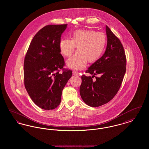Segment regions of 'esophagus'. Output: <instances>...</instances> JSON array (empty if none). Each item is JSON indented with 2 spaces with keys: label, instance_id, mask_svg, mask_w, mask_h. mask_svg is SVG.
<instances>
[{
  "label": "esophagus",
  "instance_id": "34e87169",
  "mask_svg": "<svg viewBox=\"0 0 149 149\" xmlns=\"http://www.w3.org/2000/svg\"><path fill=\"white\" fill-rule=\"evenodd\" d=\"M72 74L74 75H78V73L77 71H72Z\"/></svg>",
  "mask_w": 149,
  "mask_h": 149
}]
</instances>
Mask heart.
<instances>
[{
  "instance_id": "1",
  "label": "heart",
  "mask_w": 149,
  "mask_h": 149,
  "mask_svg": "<svg viewBox=\"0 0 149 149\" xmlns=\"http://www.w3.org/2000/svg\"><path fill=\"white\" fill-rule=\"evenodd\" d=\"M106 42V36L102 32L92 29H79L72 33L71 40H61L59 47L64 56L70 57L77 47L78 52L69 58L66 64L70 69L79 70L85 68L87 61L92 64L99 60Z\"/></svg>"
}]
</instances>
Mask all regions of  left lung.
Returning <instances> with one entry per match:
<instances>
[{"label": "left lung", "instance_id": "1", "mask_svg": "<svg viewBox=\"0 0 149 149\" xmlns=\"http://www.w3.org/2000/svg\"><path fill=\"white\" fill-rule=\"evenodd\" d=\"M107 44L103 56L86 70L92 77L81 76L80 94L85 104L97 107L113 99L120 89L126 73V58L120 40L106 26ZM95 74L99 77L93 81Z\"/></svg>", "mask_w": 149, "mask_h": 149}]
</instances>
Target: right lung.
I'll list each match as a JSON object with an SVG mask.
<instances>
[{"mask_svg": "<svg viewBox=\"0 0 149 149\" xmlns=\"http://www.w3.org/2000/svg\"><path fill=\"white\" fill-rule=\"evenodd\" d=\"M68 24L48 25L41 29L29 45L24 61V85L36 104L45 110L58 106L62 92L72 76L63 68L59 47L61 36Z\"/></svg>", "mask_w": 149, "mask_h": 149, "instance_id": "obj_1", "label": "right lung"}]
</instances>
